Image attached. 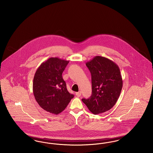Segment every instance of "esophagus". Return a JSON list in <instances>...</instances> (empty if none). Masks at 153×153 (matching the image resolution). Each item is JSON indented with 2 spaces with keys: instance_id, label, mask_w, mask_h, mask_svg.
I'll return each mask as SVG.
<instances>
[{
  "instance_id": "34e87169",
  "label": "esophagus",
  "mask_w": 153,
  "mask_h": 153,
  "mask_svg": "<svg viewBox=\"0 0 153 153\" xmlns=\"http://www.w3.org/2000/svg\"><path fill=\"white\" fill-rule=\"evenodd\" d=\"M76 95L77 96V97H80V96L81 95V91H79L77 92L76 93Z\"/></svg>"
}]
</instances>
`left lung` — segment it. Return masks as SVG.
I'll list each match as a JSON object with an SVG mask.
<instances>
[{
	"instance_id": "obj_1",
	"label": "left lung",
	"mask_w": 153,
	"mask_h": 153,
	"mask_svg": "<svg viewBox=\"0 0 153 153\" xmlns=\"http://www.w3.org/2000/svg\"><path fill=\"white\" fill-rule=\"evenodd\" d=\"M91 73V96L82 101L94 114L105 112L116 104L120 94L123 80L117 64L108 58L96 56L86 63Z\"/></svg>"
}]
</instances>
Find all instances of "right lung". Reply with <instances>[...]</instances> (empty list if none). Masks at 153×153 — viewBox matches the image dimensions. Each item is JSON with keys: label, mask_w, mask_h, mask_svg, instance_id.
Segmentation results:
<instances>
[{"label": "right lung", "mask_w": 153, "mask_h": 153, "mask_svg": "<svg viewBox=\"0 0 153 153\" xmlns=\"http://www.w3.org/2000/svg\"><path fill=\"white\" fill-rule=\"evenodd\" d=\"M69 61L51 57L36 72L33 84L34 96L39 106L52 114L65 109L74 95L67 90L62 74Z\"/></svg>", "instance_id": "obj_1"}]
</instances>
